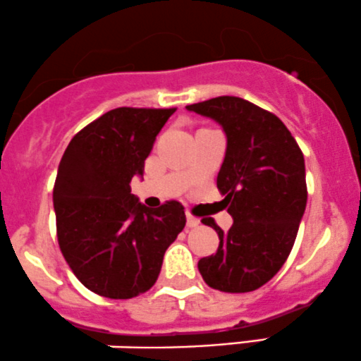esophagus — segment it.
<instances>
[{"instance_id":"34e87169","label":"esophagus","mask_w":361,"mask_h":361,"mask_svg":"<svg viewBox=\"0 0 361 361\" xmlns=\"http://www.w3.org/2000/svg\"><path fill=\"white\" fill-rule=\"evenodd\" d=\"M199 224H200L199 217L192 216V214H187V226H188V228H199Z\"/></svg>"}]
</instances>
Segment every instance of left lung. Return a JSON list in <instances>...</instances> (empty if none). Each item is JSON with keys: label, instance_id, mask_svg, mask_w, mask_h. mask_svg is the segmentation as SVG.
<instances>
[{"label": "left lung", "instance_id": "left-lung-1", "mask_svg": "<svg viewBox=\"0 0 361 361\" xmlns=\"http://www.w3.org/2000/svg\"><path fill=\"white\" fill-rule=\"evenodd\" d=\"M223 126L228 145L217 188L233 226L223 231L212 217L219 248L199 260L205 283L224 293L259 290L286 262L305 207V159L291 132L276 114L235 96L187 106Z\"/></svg>", "mask_w": 361, "mask_h": 361}]
</instances>
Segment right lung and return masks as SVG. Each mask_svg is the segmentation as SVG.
I'll use <instances>...</instances> for the list:
<instances>
[{"label":"right lung","instance_id":"obj_1","mask_svg":"<svg viewBox=\"0 0 361 361\" xmlns=\"http://www.w3.org/2000/svg\"><path fill=\"white\" fill-rule=\"evenodd\" d=\"M174 111L111 109L82 128L63 154L53 190L59 250L96 295L128 300L149 291L187 223L180 202L152 211L130 193Z\"/></svg>","mask_w":361,"mask_h":361}]
</instances>
